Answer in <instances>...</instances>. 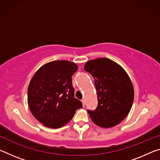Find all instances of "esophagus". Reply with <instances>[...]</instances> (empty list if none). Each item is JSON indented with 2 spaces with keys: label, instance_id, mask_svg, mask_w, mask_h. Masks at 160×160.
Listing matches in <instances>:
<instances>
[{
  "label": "esophagus",
  "instance_id": "obj_1",
  "mask_svg": "<svg viewBox=\"0 0 160 160\" xmlns=\"http://www.w3.org/2000/svg\"><path fill=\"white\" fill-rule=\"evenodd\" d=\"M82 106L83 107H85V100L82 99Z\"/></svg>",
  "mask_w": 160,
  "mask_h": 160
}]
</instances>
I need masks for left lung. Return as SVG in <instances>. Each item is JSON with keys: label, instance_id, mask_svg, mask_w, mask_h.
Returning <instances> with one entry per match:
<instances>
[{"label": "left lung", "instance_id": "8db88e82", "mask_svg": "<svg viewBox=\"0 0 160 160\" xmlns=\"http://www.w3.org/2000/svg\"><path fill=\"white\" fill-rule=\"evenodd\" d=\"M84 69L94 78L97 93V108L88 111L92 122L104 128L118 125L128 116L134 99L128 75L120 65L106 58L88 61Z\"/></svg>", "mask_w": 160, "mask_h": 160}]
</instances>
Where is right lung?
Instances as JSON below:
<instances>
[{
    "instance_id": "1",
    "label": "right lung",
    "mask_w": 160,
    "mask_h": 160,
    "mask_svg": "<svg viewBox=\"0 0 160 160\" xmlns=\"http://www.w3.org/2000/svg\"><path fill=\"white\" fill-rule=\"evenodd\" d=\"M78 70L75 63L53 61L39 68L29 82L28 103L34 118L43 125L59 128L73 117L82 102L74 97L72 76Z\"/></svg>"
}]
</instances>
